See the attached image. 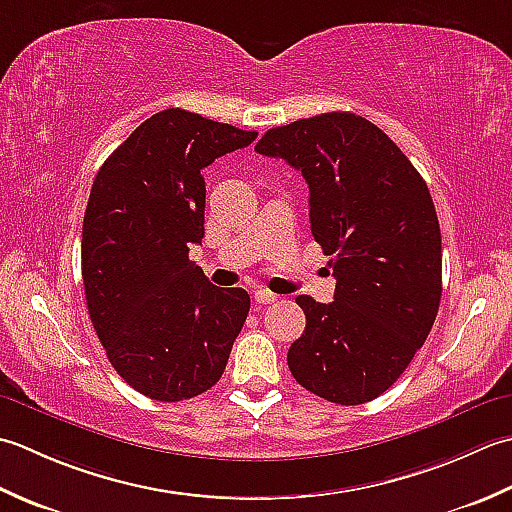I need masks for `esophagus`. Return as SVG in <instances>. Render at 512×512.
I'll return each instance as SVG.
<instances>
[{
    "instance_id": "obj_1",
    "label": "esophagus",
    "mask_w": 512,
    "mask_h": 512,
    "mask_svg": "<svg viewBox=\"0 0 512 512\" xmlns=\"http://www.w3.org/2000/svg\"><path fill=\"white\" fill-rule=\"evenodd\" d=\"M254 298H256L258 305H269V302H274L278 296L271 294V291H267V289H256Z\"/></svg>"
}]
</instances>
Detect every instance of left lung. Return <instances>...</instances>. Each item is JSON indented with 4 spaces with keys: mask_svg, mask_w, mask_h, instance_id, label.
Wrapping results in <instances>:
<instances>
[{
    "mask_svg": "<svg viewBox=\"0 0 512 512\" xmlns=\"http://www.w3.org/2000/svg\"><path fill=\"white\" fill-rule=\"evenodd\" d=\"M256 152L305 176L311 234L336 276L329 305L296 298L307 327L289 347V371L318 398L371 402L409 367L440 309L442 234L429 187L353 112L271 128Z\"/></svg>",
    "mask_w": 512,
    "mask_h": 512,
    "instance_id": "1",
    "label": "left lung"
}]
</instances>
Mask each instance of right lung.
Here are the masks:
<instances>
[{"label":"right lung","instance_id":"obj_1","mask_svg":"<svg viewBox=\"0 0 512 512\" xmlns=\"http://www.w3.org/2000/svg\"><path fill=\"white\" fill-rule=\"evenodd\" d=\"M256 137L170 108L145 119L92 183L81 236L88 314L114 371L152 400L212 389L245 325L247 291L214 287L190 245L205 236L201 170Z\"/></svg>","mask_w":512,"mask_h":512}]
</instances>
